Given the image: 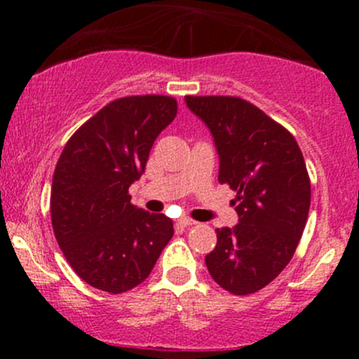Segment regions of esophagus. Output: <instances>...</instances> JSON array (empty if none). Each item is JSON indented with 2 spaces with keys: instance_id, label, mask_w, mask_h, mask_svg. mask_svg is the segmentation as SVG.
I'll use <instances>...</instances> for the list:
<instances>
[{
  "instance_id": "34e87169",
  "label": "esophagus",
  "mask_w": 359,
  "mask_h": 359,
  "mask_svg": "<svg viewBox=\"0 0 359 359\" xmlns=\"http://www.w3.org/2000/svg\"><path fill=\"white\" fill-rule=\"evenodd\" d=\"M177 224L182 226V228H187V226H194L197 224V222L191 219V217H180V219H177Z\"/></svg>"
}]
</instances>
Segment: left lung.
I'll use <instances>...</instances> for the list:
<instances>
[{
    "label": "left lung",
    "instance_id": "left-lung-1",
    "mask_svg": "<svg viewBox=\"0 0 359 359\" xmlns=\"http://www.w3.org/2000/svg\"><path fill=\"white\" fill-rule=\"evenodd\" d=\"M211 131L219 155V182L236 191L238 224L216 229L205 257L217 285L234 295L262 290L294 257L311 208V180L302 151L277 121L234 96H185Z\"/></svg>",
    "mask_w": 359,
    "mask_h": 359
}]
</instances>
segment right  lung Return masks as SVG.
<instances>
[{
    "mask_svg": "<svg viewBox=\"0 0 359 359\" xmlns=\"http://www.w3.org/2000/svg\"><path fill=\"white\" fill-rule=\"evenodd\" d=\"M175 114L170 96L119 97L62 150L52 180V228L69 265L90 287L121 294L140 285L174 236L170 217L138 209L128 189Z\"/></svg>",
    "mask_w": 359,
    "mask_h": 359,
    "instance_id": "obj_1",
    "label": "right lung"
}]
</instances>
